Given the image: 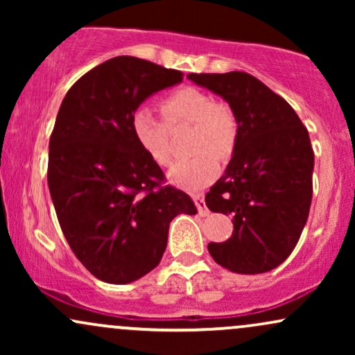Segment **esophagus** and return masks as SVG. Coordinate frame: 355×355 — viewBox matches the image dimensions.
Listing matches in <instances>:
<instances>
[{"label":"esophagus","instance_id":"esophagus-1","mask_svg":"<svg viewBox=\"0 0 355 355\" xmlns=\"http://www.w3.org/2000/svg\"><path fill=\"white\" fill-rule=\"evenodd\" d=\"M191 198H193L195 207H197V211L202 215V217L209 215V209H207L205 202H203V193H191Z\"/></svg>","mask_w":355,"mask_h":355}]
</instances>
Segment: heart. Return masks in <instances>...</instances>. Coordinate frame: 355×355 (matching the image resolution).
<instances>
[{
  "instance_id": "heart-1",
  "label": "heart",
  "mask_w": 355,
  "mask_h": 355,
  "mask_svg": "<svg viewBox=\"0 0 355 355\" xmlns=\"http://www.w3.org/2000/svg\"><path fill=\"white\" fill-rule=\"evenodd\" d=\"M163 120L148 108H138L130 120V130L153 164L166 166L172 162V130L191 125V158L178 162L170 170L177 185L200 189L217 175L218 160H229L239 144V118L229 103L215 100L198 88H178L158 101Z\"/></svg>"
}]
</instances>
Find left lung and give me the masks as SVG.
<instances>
[{"label": "left lung", "mask_w": 355, "mask_h": 355, "mask_svg": "<svg viewBox=\"0 0 355 355\" xmlns=\"http://www.w3.org/2000/svg\"><path fill=\"white\" fill-rule=\"evenodd\" d=\"M239 118V144L205 203L234 217L232 237L209 243L215 262L235 274H263L292 254L312 202L313 150L294 108L245 71L190 73Z\"/></svg>", "instance_id": "8db88e82"}]
</instances>
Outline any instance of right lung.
I'll return each mask as SVG.
<instances>
[{"mask_svg":"<svg viewBox=\"0 0 355 355\" xmlns=\"http://www.w3.org/2000/svg\"><path fill=\"white\" fill-rule=\"evenodd\" d=\"M182 80L178 70L116 56L85 73L61 101L48 187L68 245L103 282L130 284L153 270L170 222L197 214L185 191L166 185L130 130L141 101Z\"/></svg>","mask_w":355,"mask_h":355,"instance_id":"right-lung-1","label":"right lung"}]
</instances>
